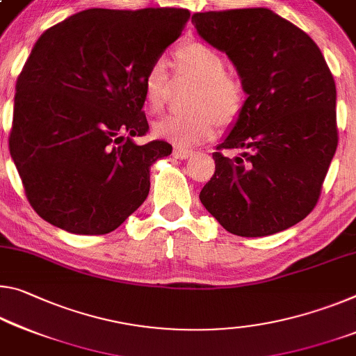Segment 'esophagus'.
I'll return each mask as SVG.
<instances>
[{
  "label": "esophagus",
  "instance_id": "1",
  "mask_svg": "<svg viewBox=\"0 0 356 356\" xmlns=\"http://www.w3.org/2000/svg\"><path fill=\"white\" fill-rule=\"evenodd\" d=\"M172 155L176 156V158H179V160H187V158H190L191 155H193V150L176 147V149H174V154Z\"/></svg>",
  "mask_w": 356,
  "mask_h": 356
}]
</instances>
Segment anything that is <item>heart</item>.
I'll return each mask as SVG.
<instances>
[{
  "mask_svg": "<svg viewBox=\"0 0 356 356\" xmlns=\"http://www.w3.org/2000/svg\"><path fill=\"white\" fill-rule=\"evenodd\" d=\"M174 63L179 76L198 83L191 93V111L168 115L154 125L158 138L176 144H196L216 134L218 123L231 127L244 112L247 95L238 77L227 72L225 56L201 41H187L174 50ZM171 77L166 65L155 60L143 76L144 99L152 114L161 112L168 99Z\"/></svg>",
  "mask_w": 356,
  "mask_h": 356,
  "instance_id": "b5f03b06",
  "label": "heart"
}]
</instances>
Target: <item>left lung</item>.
Here are the masks:
<instances>
[{
	"mask_svg": "<svg viewBox=\"0 0 356 356\" xmlns=\"http://www.w3.org/2000/svg\"><path fill=\"white\" fill-rule=\"evenodd\" d=\"M191 24L229 56L249 95L212 154L202 206L242 238L290 228L317 206L339 140L330 67L306 33L266 8L196 13ZM231 148L245 154L225 157Z\"/></svg>",
	"mask_w": 356,
	"mask_h": 356,
	"instance_id": "8db88e82",
	"label": "left lung"
}]
</instances>
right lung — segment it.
<instances>
[{"mask_svg": "<svg viewBox=\"0 0 356 356\" xmlns=\"http://www.w3.org/2000/svg\"><path fill=\"white\" fill-rule=\"evenodd\" d=\"M188 9H87L50 26L19 74L9 150L26 200L74 234H106L147 198L166 140L149 123L143 76L180 36Z\"/></svg>", "mask_w": 356, "mask_h": 356, "instance_id": "1", "label": "right lung"}]
</instances>
